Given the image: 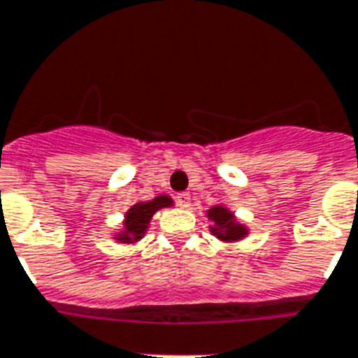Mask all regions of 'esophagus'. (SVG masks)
Segmentation results:
<instances>
[{"label":"esophagus","mask_w":358,"mask_h":358,"mask_svg":"<svg viewBox=\"0 0 358 358\" xmlns=\"http://www.w3.org/2000/svg\"><path fill=\"white\" fill-rule=\"evenodd\" d=\"M177 203L181 206V208H189L190 206V194L189 192H179V194L176 196Z\"/></svg>","instance_id":"34e87169"}]
</instances>
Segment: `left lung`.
Segmentation results:
<instances>
[{"mask_svg":"<svg viewBox=\"0 0 358 358\" xmlns=\"http://www.w3.org/2000/svg\"><path fill=\"white\" fill-rule=\"evenodd\" d=\"M208 217L215 222V228H211V232H213L217 238H220V240L236 241L241 240L247 234L245 228L234 220V215L230 213L228 209L220 208V206L209 209Z\"/></svg>","mask_w":358,"mask_h":358,"instance_id":"1","label":"left lung"}]
</instances>
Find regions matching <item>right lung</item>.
Returning a JSON list of instances; mask_svg holds the SVG:
<instances>
[{
	"label": "right lung",
	"instance_id": "add662e5",
	"mask_svg": "<svg viewBox=\"0 0 358 358\" xmlns=\"http://www.w3.org/2000/svg\"><path fill=\"white\" fill-rule=\"evenodd\" d=\"M171 206V198L169 196H158L155 200L150 201H139L130 211L126 213V222H124V232L118 236L117 240L120 241H136L147 230V224L152 215L157 213L158 209Z\"/></svg>",
	"mask_w": 358,
	"mask_h": 358
}]
</instances>
